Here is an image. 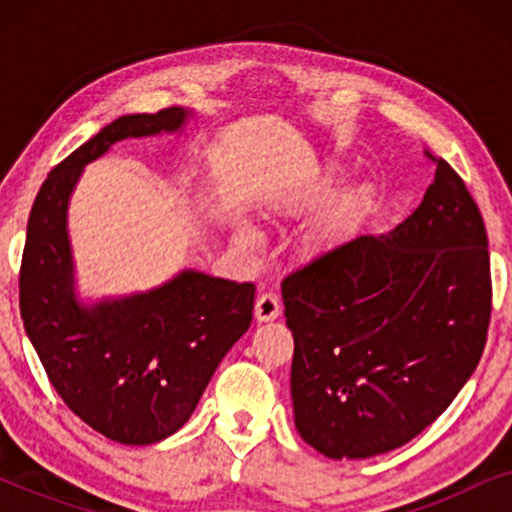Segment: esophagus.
Here are the masks:
<instances>
[{
  "instance_id": "1",
  "label": "esophagus",
  "mask_w": 512,
  "mask_h": 512,
  "mask_svg": "<svg viewBox=\"0 0 512 512\" xmlns=\"http://www.w3.org/2000/svg\"><path fill=\"white\" fill-rule=\"evenodd\" d=\"M254 314H256L258 321L277 319L279 314H282V303H279L277 293H272V291L261 293V296H258V300H256V305H254Z\"/></svg>"
}]
</instances>
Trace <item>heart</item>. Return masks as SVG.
Segmentation results:
<instances>
[{"instance_id":"b5f03b06","label":"heart","mask_w":512,"mask_h":512,"mask_svg":"<svg viewBox=\"0 0 512 512\" xmlns=\"http://www.w3.org/2000/svg\"><path fill=\"white\" fill-rule=\"evenodd\" d=\"M340 184H342L340 172H328L317 186L310 188V191L291 195V198L279 202V209H282L284 214H300L305 212V209L326 205V202L338 193ZM373 205H375V188L370 184H361L356 186L354 191L342 195V198L333 205L331 212L324 216V221L319 223L317 230L312 233L310 237L312 249L326 251V249L340 247L342 242H347L349 237L359 230V226L370 214ZM237 240L249 242L251 240L249 228L244 226L237 228Z\"/></svg>"}]
</instances>
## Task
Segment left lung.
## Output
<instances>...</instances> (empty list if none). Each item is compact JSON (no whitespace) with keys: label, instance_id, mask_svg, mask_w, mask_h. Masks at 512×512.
Wrapping results in <instances>:
<instances>
[{"label":"left lung","instance_id":"1","mask_svg":"<svg viewBox=\"0 0 512 512\" xmlns=\"http://www.w3.org/2000/svg\"><path fill=\"white\" fill-rule=\"evenodd\" d=\"M436 179L389 235H361L282 282L296 429L331 459L419 436L478 368L492 317L487 230L464 179Z\"/></svg>","mask_w":512,"mask_h":512}]
</instances>
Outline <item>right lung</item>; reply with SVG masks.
Listing matches in <instances>:
<instances>
[{
    "label": "right lung",
    "mask_w": 512,
    "mask_h": 512,
    "mask_svg": "<svg viewBox=\"0 0 512 512\" xmlns=\"http://www.w3.org/2000/svg\"><path fill=\"white\" fill-rule=\"evenodd\" d=\"M179 107L121 116L53 167L34 200L20 263V317L67 408L125 445L158 443L188 422L254 314L251 282L184 270L149 293L83 307L74 298L67 202L83 165L128 137L174 132Z\"/></svg>",
    "instance_id": "right-lung-1"
}]
</instances>
